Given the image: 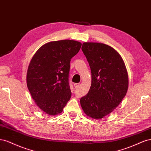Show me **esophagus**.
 Returning <instances> with one entry per match:
<instances>
[{"label": "esophagus", "instance_id": "obj_1", "mask_svg": "<svg viewBox=\"0 0 151 151\" xmlns=\"http://www.w3.org/2000/svg\"><path fill=\"white\" fill-rule=\"evenodd\" d=\"M74 86V88H78V87L80 86V83H75Z\"/></svg>", "mask_w": 151, "mask_h": 151}]
</instances>
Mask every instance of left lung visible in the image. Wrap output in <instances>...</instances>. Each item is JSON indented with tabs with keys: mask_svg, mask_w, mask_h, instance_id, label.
<instances>
[{
	"mask_svg": "<svg viewBox=\"0 0 151 151\" xmlns=\"http://www.w3.org/2000/svg\"><path fill=\"white\" fill-rule=\"evenodd\" d=\"M82 50L91 68V85L81 98V107L87 116L101 119L125 96L129 88L127 68L120 55L106 44L84 42Z\"/></svg>",
	"mask_w": 151,
	"mask_h": 151,
	"instance_id": "8db88e82",
	"label": "left lung"
}]
</instances>
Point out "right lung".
I'll use <instances>...</instances> for the list:
<instances>
[{
	"label": "right lung",
	"instance_id": "obj_1",
	"mask_svg": "<svg viewBox=\"0 0 151 151\" xmlns=\"http://www.w3.org/2000/svg\"><path fill=\"white\" fill-rule=\"evenodd\" d=\"M82 43L63 40L44 44L35 53L28 66L26 83L38 108L49 115L62 112L71 98L68 73L71 58Z\"/></svg>",
	"mask_w": 151,
	"mask_h": 151
}]
</instances>
